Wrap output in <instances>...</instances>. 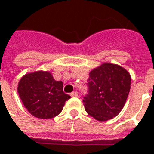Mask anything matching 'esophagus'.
Here are the masks:
<instances>
[{
	"label": "esophagus",
	"mask_w": 154,
	"mask_h": 154,
	"mask_svg": "<svg viewBox=\"0 0 154 154\" xmlns=\"http://www.w3.org/2000/svg\"><path fill=\"white\" fill-rule=\"evenodd\" d=\"M70 95H71L72 97H77V95H78V94H77V91H74V92H72V93H71Z\"/></svg>",
	"instance_id": "34e87169"
}]
</instances>
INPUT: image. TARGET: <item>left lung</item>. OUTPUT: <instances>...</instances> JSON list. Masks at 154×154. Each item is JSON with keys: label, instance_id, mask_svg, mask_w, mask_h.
<instances>
[{"label": "left lung", "instance_id": "8db88e82", "mask_svg": "<svg viewBox=\"0 0 154 154\" xmlns=\"http://www.w3.org/2000/svg\"><path fill=\"white\" fill-rule=\"evenodd\" d=\"M88 94L82 102L86 112L99 121L116 116L125 105L131 88L129 72L118 65L102 64L89 73Z\"/></svg>", "mask_w": 154, "mask_h": 154}]
</instances>
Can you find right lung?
<instances>
[{
	"label": "right lung",
	"mask_w": 154,
	"mask_h": 154,
	"mask_svg": "<svg viewBox=\"0 0 154 154\" xmlns=\"http://www.w3.org/2000/svg\"><path fill=\"white\" fill-rule=\"evenodd\" d=\"M25 108L33 116L51 119L61 112L65 102L71 96L63 92V83L55 81L48 72L26 74L17 87Z\"/></svg>",
	"instance_id": "right-lung-1"
}]
</instances>
